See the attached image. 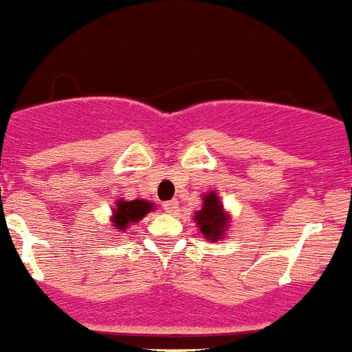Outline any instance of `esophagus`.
Returning <instances> with one entry per match:
<instances>
[{
  "label": "esophagus",
  "mask_w": 352,
  "mask_h": 352,
  "mask_svg": "<svg viewBox=\"0 0 352 352\" xmlns=\"http://www.w3.org/2000/svg\"><path fill=\"white\" fill-rule=\"evenodd\" d=\"M178 201H176V199H174V201H169V203H166L164 204V210L167 211V213H174V211L178 210Z\"/></svg>",
  "instance_id": "esophagus-1"
}]
</instances>
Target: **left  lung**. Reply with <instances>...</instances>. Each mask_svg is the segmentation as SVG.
Returning <instances> with one entry per match:
<instances>
[{"label": "left lung", "instance_id": "1", "mask_svg": "<svg viewBox=\"0 0 352 352\" xmlns=\"http://www.w3.org/2000/svg\"><path fill=\"white\" fill-rule=\"evenodd\" d=\"M194 220L204 238L211 239V241H219L226 234L231 219L223 211V204L220 203L217 192H210V194H204L203 206L199 211H195Z\"/></svg>", "mask_w": 352, "mask_h": 352}]
</instances>
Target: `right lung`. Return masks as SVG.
Segmentation results:
<instances>
[{"instance_id": "obj_1", "label": "right lung", "mask_w": 352, "mask_h": 352, "mask_svg": "<svg viewBox=\"0 0 352 352\" xmlns=\"http://www.w3.org/2000/svg\"><path fill=\"white\" fill-rule=\"evenodd\" d=\"M155 210L153 203L144 201V199H133V201H126V199H120L116 203V208L113 211L111 222H113L114 229L118 231H125L130 223H135L139 220L144 219V214Z\"/></svg>"}]
</instances>
